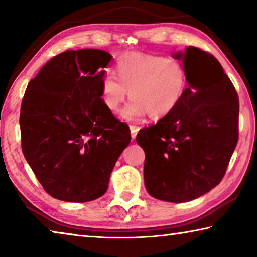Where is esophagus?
<instances>
[{
    "mask_svg": "<svg viewBox=\"0 0 257 257\" xmlns=\"http://www.w3.org/2000/svg\"><path fill=\"white\" fill-rule=\"evenodd\" d=\"M129 128H130V133H132V138H133V139L136 138L139 128L136 127V125H129Z\"/></svg>",
    "mask_w": 257,
    "mask_h": 257,
    "instance_id": "34e87169",
    "label": "esophagus"
}]
</instances>
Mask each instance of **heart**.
<instances>
[{
    "label": "heart",
    "instance_id": "heart-1",
    "mask_svg": "<svg viewBox=\"0 0 257 257\" xmlns=\"http://www.w3.org/2000/svg\"><path fill=\"white\" fill-rule=\"evenodd\" d=\"M118 77L107 71L102 80V99L110 112H118L129 97L134 98L123 108L125 120H138L149 113L160 119L179 105L187 87L185 68L176 60L164 56L132 53L116 62Z\"/></svg>",
    "mask_w": 257,
    "mask_h": 257
}]
</instances>
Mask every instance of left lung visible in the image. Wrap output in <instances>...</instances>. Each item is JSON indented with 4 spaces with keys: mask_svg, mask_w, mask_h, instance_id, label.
I'll use <instances>...</instances> for the list:
<instances>
[{
    "mask_svg": "<svg viewBox=\"0 0 257 257\" xmlns=\"http://www.w3.org/2000/svg\"><path fill=\"white\" fill-rule=\"evenodd\" d=\"M182 60L188 87L182 101L136 141L145 152L144 180L152 196L184 203L220 184L238 143L239 98L219 61L188 46Z\"/></svg>",
    "mask_w": 257,
    "mask_h": 257,
    "instance_id": "8db88e82",
    "label": "left lung"
}]
</instances>
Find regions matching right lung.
Listing matches in <instances>:
<instances>
[{
    "instance_id": "add662e5",
    "label": "right lung",
    "mask_w": 257,
    "mask_h": 257,
    "mask_svg": "<svg viewBox=\"0 0 257 257\" xmlns=\"http://www.w3.org/2000/svg\"><path fill=\"white\" fill-rule=\"evenodd\" d=\"M102 50L66 51L29 81L20 108L21 149L43 188L64 202L101 197L130 129L105 107Z\"/></svg>"
}]
</instances>
